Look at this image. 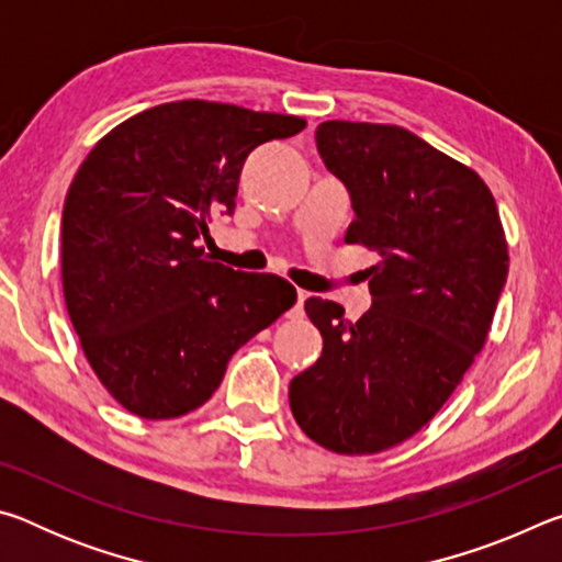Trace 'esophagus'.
<instances>
[{
    "mask_svg": "<svg viewBox=\"0 0 562 562\" xmlns=\"http://www.w3.org/2000/svg\"><path fill=\"white\" fill-rule=\"evenodd\" d=\"M310 294L304 290H297V302H294V307L288 312L290 319H300L304 315V300H307Z\"/></svg>",
    "mask_w": 562,
    "mask_h": 562,
    "instance_id": "34e87169",
    "label": "esophagus"
}]
</instances>
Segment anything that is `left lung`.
Listing matches in <instances>:
<instances>
[{
  "label": "left lung",
  "mask_w": 562,
  "mask_h": 562,
  "mask_svg": "<svg viewBox=\"0 0 562 562\" xmlns=\"http://www.w3.org/2000/svg\"><path fill=\"white\" fill-rule=\"evenodd\" d=\"M315 140L355 211L345 240L379 262L364 270L374 302L357 322L337 302H304L322 357L290 382V408L325 449L379 453L434 418L473 364L508 247L488 186L416 133L325 121Z\"/></svg>",
  "instance_id": "left-lung-1"
}]
</instances>
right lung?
<instances>
[{"label": "right lung", "mask_w": 562, "mask_h": 562, "mask_svg": "<svg viewBox=\"0 0 562 562\" xmlns=\"http://www.w3.org/2000/svg\"><path fill=\"white\" fill-rule=\"evenodd\" d=\"M307 121L233 103L176 101L106 133L61 215V282L83 355L140 418L203 406L227 361L288 312L297 290L211 262L198 243L233 215L245 158Z\"/></svg>", "instance_id": "add662e5"}]
</instances>
